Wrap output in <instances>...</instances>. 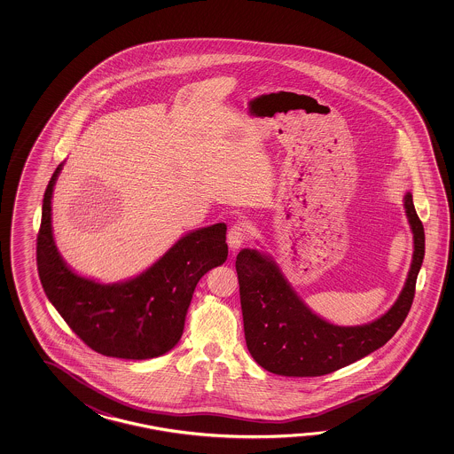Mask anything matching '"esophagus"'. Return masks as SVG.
I'll list each match as a JSON object with an SVG mask.
<instances>
[{"mask_svg":"<svg viewBox=\"0 0 454 454\" xmlns=\"http://www.w3.org/2000/svg\"><path fill=\"white\" fill-rule=\"evenodd\" d=\"M248 235H250L248 223H243V221L233 223L231 229H229V233H227V243H229L231 250L233 251V253L239 250L241 245L248 240Z\"/></svg>","mask_w":454,"mask_h":454,"instance_id":"34e87169","label":"esophagus"}]
</instances>
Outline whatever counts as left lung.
<instances>
[{"label":"left lung","mask_w":454,"mask_h":454,"mask_svg":"<svg viewBox=\"0 0 454 454\" xmlns=\"http://www.w3.org/2000/svg\"><path fill=\"white\" fill-rule=\"evenodd\" d=\"M404 207L414 233L404 289L383 317L362 326H338L319 318L290 287L274 261L250 248L239 253L235 268L245 340L258 365L284 377H321L375 352L395 336L412 307L425 254L424 225L415 213L412 194L405 193Z\"/></svg>","instance_id":"1"}]
</instances>
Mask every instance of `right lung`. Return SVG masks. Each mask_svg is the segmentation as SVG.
<instances>
[{
    "label": "right lung",
    "mask_w": 454,
    "mask_h": 454,
    "mask_svg": "<svg viewBox=\"0 0 454 454\" xmlns=\"http://www.w3.org/2000/svg\"><path fill=\"white\" fill-rule=\"evenodd\" d=\"M63 164L43 194L37 270L51 305L92 350L106 357L145 360L164 356L184 334L194 287L227 260L225 223L190 231L143 274L118 284L77 276L61 260L51 231V194Z\"/></svg>",
    "instance_id": "obj_1"
}]
</instances>
